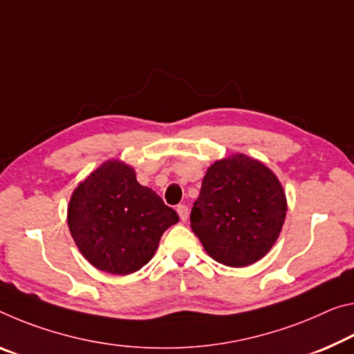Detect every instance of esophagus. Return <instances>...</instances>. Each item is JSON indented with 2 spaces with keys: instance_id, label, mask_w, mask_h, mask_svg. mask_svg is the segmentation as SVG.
I'll list each match as a JSON object with an SVG mask.
<instances>
[{
  "instance_id": "1",
  "label": "esophagus",
  "mask_w": 354,
  "mask_h": 354,
  "mask_svg": "<svg viewBox=\"0 0 354 354\" xmlns=\"http://www.w3.org/2000/svg\"><path fill=\"white\" fill-rule=\"evenodd\" d=\"M176 212H178V216H179V218H181L183 222L187 221V217H189V207H187L186 205H178V206H176Z\"/></svg>"
}]
</instances>
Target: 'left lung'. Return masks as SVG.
Segmentation results:
<instances>
[{
	"instance_id": "8db88e82",
	"label": "left lung",
	"mask_w": 354,
	"mask_h": 354,
	"mask_svg": "<svg viewBox=\"0 0 354 354\" xmlns=\"http://www.w3.org/2000/svg\"><path fill=\"white\" fill-rule=\"evenodd\" d=\"M285 216L287 197L279 178L263 162L238 153L206 170L190 227L212 260L244 268L272 249Z\"/></svg>"
}]
</instances>
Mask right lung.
<instances>
[{
    "label": "right lung",
    "instance_id": "right-lung-1",
    "mask_svg": "<svg viewBox=\"0 0 354 354\" xmlns=\"http://www.w3.org/2000/svg\"><path fill=\"white\" fill-rule=\"evenodd\" d=\"M179 217L153 189L138 184L122 160H105L78 184L67 206V225L82 255L99 271L127 276L154 257Z\"/></svg>",
    "mask_w": 354,
    "mask_h": 354
}]
</instances>
